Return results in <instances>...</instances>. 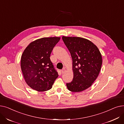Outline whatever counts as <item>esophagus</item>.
<instances>
[{"label":"esophagus","instance_id":"obj_1","mask_svg":"<svg viewBox=\"0 0 124 124\" xmlns=\"http://www.w3.org/2000/svg\"><path fill=\"white\" fill-rule=\"evenodd\" d=\"M66 71V70L65 69V68H64L61 70V72H62V74H64V73H65Z\"/></svg>","mask_w":124,"mask_h":124}]
</instances>
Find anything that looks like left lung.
Wrapping results in <instances>:
<instances>
[{
    "instance_id": "8db88e82",
    "label": "left lung",
    "mask_w": 124,
    "mask_h": 124,
    "mask_svg": "<svg viewBox=\"0 0 124 124\" xmlns=\"http://www.w3.org/2000/svg\"><path fill=\"white\" fill-rule=\"evenodd\" d=\"M62 40L72 59L73 80L66 83L68 89L78 93L86 89L99 76L102 65V56L93 42L80 37H62Z\"/></svg>"
}]
</instances>
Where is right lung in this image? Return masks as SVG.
Here are the masks:
<instances>
[{
	"mask_svg": "<svg viewBox=\"0 0 124 124\" xmlns=\"http://www.w3.org/2000/svg\"><path fill=\"white\" fill-rule=\"evenodd\" d=\"M60 37L43 38L31 42L21 57V66L25 81L32 89H50L58 74L50 60V55Z\"/></svg>",
	"mask_w": 124,
	"mask_h": 124,
	"instance_id": "add662e5",
	"label": "right lung"
}]
</instances>
